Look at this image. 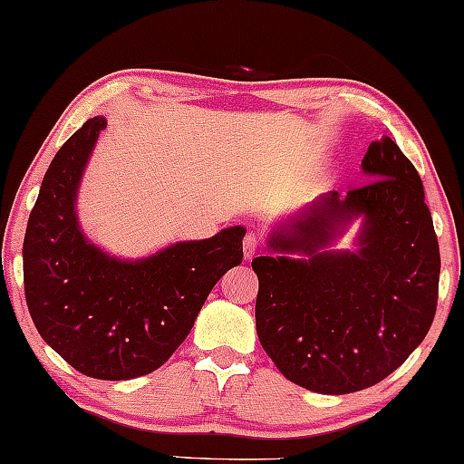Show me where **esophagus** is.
I'll return each mask as SVG.
<instances>
[{
  "mask_svg": "<svg viewBox=\"0 0 464 464\" xmlns=\"http://www.w3.org/2000/svg\"><path fill=\"white\" fill-rule=\"evenodd\" d=\"M257 251H260V238L256 237V234H246L245 240H243V256L245 260H251Z\"/></svg>",
  "mask_w": 464,
  "mask_h": 464,
  "instance_id": "34e87169",
  "label": "esophagus"
}]
</instances>
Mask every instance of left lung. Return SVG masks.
<instances>
[{
  "instance_id": "obj_1",
  "label": "left lung",
  "mask_w": 464,
  "mask_h": 464,
  "mask_svg": "<svg viewBox=\"0 0 464 464\" xmlns=\"http://www.w3.org/2000/svg\"><path fill=\"white\" fill-rule=\"evenodd\" d=\"M369 183L328 191L270 227L256 330L281 375L320 394L371 388L405 362L437 309L439 243L422 180L392 138L369 144ZM353 220L350 250L335 246Z\"/></svg>"
}]
</instances>
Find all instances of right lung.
I'll list each match as a JSON object with an SVG mask.
<instances>
[{"label": "right lung", "mask_w": 464, "mask_h": 464, "mask_svg": "<svg viewBox=\"0 0 464 464\" xmlns=\"http://www.w3.org/2000/svg\"><path fill=\"white\" fill-rule=\"evenodd\" d=\"M106 117L72 134L42 180L23 243L32 320L82 375L108 382L160 369L188 339L210 290L243 262L245 226L144 257L108 254L82 232L78 191Z\"/></svg>", "instance_id": "right-lung-1"}]
</instances>
